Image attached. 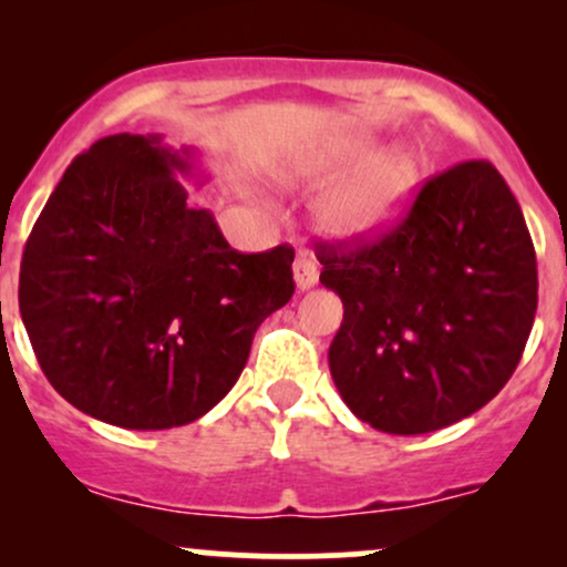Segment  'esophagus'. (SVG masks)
<instances>
[{
  "label": "esophagus",
  "instance_id": "obj_1",
  "mask_svg": "<svg viewBox=\"0 0 567 567\" xmlns=\"http://www.w3.org/2000/svg\"><path fill=\"white\" fill-rule=\"evenodd\" d=\"M292 277H296V288L298 290H309L317 285V277H320V266H317L315 258L309 252L301 250L298 252L296 264H292Z\"/></svg>",
  "mask_w": 567,
  "mask_h": 567
}]
</instances>
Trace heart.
Segmentation results:
<instances>
[{
	"label": "heart",
	"instance_id": "heart-1",
	"mask_svg": "<svg viewBox=\"0 0 567 567\" xmlns=\"http://www.w3.org/2000/svg\"><path fill=\"white\" fill-rule=\"evenodd\" d=\"M330 175L354 173L322 202L320 224L341 243H368L405 216L421 186V159L410 148H389L370 138L347 143L324 167Z\"/></svg>",
	"mask_w": 567,
	"mask_h": 567
}]
</instances>
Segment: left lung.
Listing matches in <instances>:
<instances>
[{"mask_svg":"<svg viewBox=\"0 0 567 567\" xmlns=\"http://www.w3.org/2000/svg\"><path fill=\"white\" fill-rule=\"evenodd\" d=\"M317 250L320 282L343 301L330 375L360 421L426 434L477 413L512 379L538 271L523 210L491 162L429 178L373 243Z\"/></svg>","mask_w":567,"mask_h":567,"instance_id":"left-lung-1","label":"left lung"}]
</instances>
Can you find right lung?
<instances>
[{"instance_id":"add662e5","label":"right lung","mask_w":567,"mask_h":567,"mask_svg":"<svg viewBox=\"0 0 567 567\" xmlns=\"http://www.w3.org/2000/svg\"><path fill=\"white\" fill-rule=\"evenodd\" d=\"M197 152L159 133L80 154L25 243L18 303L63 400L122 429L184 426L243 373L252 336L292 298V247L237 252L188 205Z\"/></svg>"}]
</instances>
